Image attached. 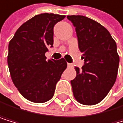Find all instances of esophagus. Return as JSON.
Segmentation results:
<instances>
[{
    "mask_svg": "<svg viewBox=\"0 0 123 123\" xmlns=\"http://www.w3.org/2000/svg\"><path fill=\"white\" fill-rule=\"evenodd\" d=\"M68 68H73V65L71 64V63H68Z\"/></svg>",
    "mask_w": 123,
    "mask_h": 123,
    "instance_id": "34e87169",
    "label": "esophagus"
}]
</instances>
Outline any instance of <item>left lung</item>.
Returning <instances> with one entry per match:
<instances>
[{"mask_svg": "<svg viewBox=\"0 0 123 123\" xmlns=\"http://www.w3.org/2000/svg\"><path fill=\"white\" fill-rule=\"evenodd\" d=\"M67 18L75 27L78 47L83 53L82 69L71 80L74 98L84 105H94L104 99L117 79L119 57L117 43L101 24L84 16Z\"/></svg>", "mask_w": 123, "mask_h": 123, "instance_id": "left-lung-1", "label": "left lung"}]
</instances>
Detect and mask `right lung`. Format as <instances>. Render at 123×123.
<instances>
[{
  "label": "right lung",
  "instance_id": "obj_1",
  "mask_svg": "<svg viewBox=\"0 0 123 123\" xmlns=\"http://www.w3.org/2000/svg\"><path fill=\"white\" fill-rule=\"evenodd\" d=\"M65 16L41 13L29 19L15 32L8 46L7 64L19 92L31 102L45 103L54 95L56 84L66 68L64 58L46 60L53 47V28Z\"/></svg>",
  "mask_w": 123,
  "mask_h": 123
}]
</instances>
